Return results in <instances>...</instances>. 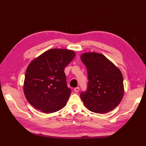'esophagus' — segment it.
Here are the masks:
<instances>
[{"mask_svg": "<svg viewBox=\"0 0 146 146\" xmlns=\"http://www.w3.org/2000/svg\"><path fill=\"white\" fill-rule=\"evenodd\" d=\"M80 90V88L79 87H76L75 88V89H74V91H75L76 93H78Z\"/></svg>", "mask_w": 146, "mask_h": 146, "instance_id": "34e87169", "label": "esophagus"}]
</instances>
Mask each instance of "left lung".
I'll return each instance as SVG.
<instances>
[{
    "mask_svg": "<svg viewBox=\"0 0 146 146\" xmlns=\"http://www.w3.org/2000/svg\"><path fill=\"white\" fill-rule=\"evenodd\" d=\"M81 59L87 69V88L80 94L88 110L105 113L114 109L123 98V76L121 71L104 55L86 52Z\"/></svg>",
    "mask_w": 146,
    "mask_h": 146,
    "instance_id": "1",
    "label": "left lung"
}]
</instances>
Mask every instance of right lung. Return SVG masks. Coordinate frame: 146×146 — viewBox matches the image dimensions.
<instances>
[{"mask_svg":"<svg viewBox=\"0 0 146 146\" xmlns=\"http://www.w3.org/2000/svg\"><path fill=\"white\" fill-rule=\"evenodd\" d=\"M75 56L73 51L56 48L31 61L24 83V94L31 105L46 113L66 105L71 90L67 86L64 70Z\"/></svg>","mask_w":146,"mask_h":146,"instance_id":"add662e5","label":"right lung"}]
</instances>
